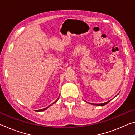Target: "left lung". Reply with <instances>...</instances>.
I'll list each match as a JSON object with an SVG mask.
<instances>
[{"mask_svg":"<svg viewBox=\"0 0 135 135\" xmlns=\"http://www.w3.org/2000/svg\"><path fill=\"white\" fill-rule=\"evenodd\" d=\"M118 93L115 96V97H117V96L118 95ZM110 100H108V101H107L106 102H104V103H102V104H92V105H98V106H104V105H105L107 104H108V102L110 101ZM89 104H90V103H89Z\"/></svg>","mask_w":135,"mask_h":135,"instance_id":"obj_1","label":"left lung"}]
</instances>
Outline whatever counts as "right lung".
<instances>
[{"instance_id":"1","label":"right lung","mask_w":135,"mask_h":135,"mask_svg":"<svg viewBox=\"0 0 135 135\" xmlns=\"http://www.w3.org/2000/svg\"><path fill=\"white\" fill-rule=\"evenodd\" d=\"M59 97H58V99H57L56 100H55V101L54 102H53V103H52L51 105H52V104H54V103H55V102H57V100H58V99H59ZM51 105H49L48 107H46V108H43V109H38V110H36V111H45V110H46V109H47V108H49V107H50V106H51Z\"/></svg>"}]
</instances>
